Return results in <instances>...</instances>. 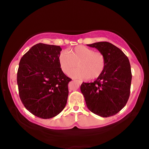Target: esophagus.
Masks as SVG:
<instances>
[{
	"label": "esophagus",
	"mask_w": 149,
	"mask_h": 149,
	"mask_svg": "<svg viewBox=\"0 0 149 149\" xmlns=\"http://www.w3.org/2000/svg\"><path fill=\"white\" fill-rule=\"evenodd\" d=\"M75 81H76L77 83H78V84H82V81H78V80H75Z\"/></svg>",
	"instance_id": "34e87169"
}]
</instances>
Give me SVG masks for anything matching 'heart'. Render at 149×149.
Returning a JSON list of instances; mask_svg holds the SVG:
<instances>
[{
	"label": "heart",
	"instance_id": "heart-1",
	"mask_svg": "<svg viewBox=\"0 0 149 149\" xmlns=\"http://www.w3.org/2000/svg\"><path fill=\"white\" fill-rule=\"evenodd\" d=\"M58 63L62 71L68 74L77 63L78 69L70 73L76 79H96L104 72L106 66L104 55L101 52L85 46H77L68 52H61L58 56Z\"/></svg>",
	"mask_w": 149,
	"mask_h": 149
}]
</instances>
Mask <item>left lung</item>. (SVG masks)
I'll return each instance as SVG.
<instances>
[{"instance_id":"1","label":"left lung","mask_w":149,"mask_h":149,"mask_svg":"<svg viewBox=\"0 0 149 149\" xmlns=\"http://www.w3.org/2000/svg\"><path fill=\"white\" fill-rule=\"evenodd\" d=\"M104 55V72L92 83H83L81 91L87 107L94 114L107 118L125 107L130 95L132 70L128 58L119 48L108 42L87 45Z\"/></svg>"}]
</instances>
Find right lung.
I'll return each mask as SVG.
<instances>
[{
	"label": "right lung",
	"mask_w": 149,
	"mask_h": 149,
	"mask_svg": "<svg viewBox=\"0 0 149 149\" xmlns=\"http://www.w3.org/2000/svg\"><path fill=\"white\" fill-rule=\"evenodd\" d=\"M60 46L39 43L20 60L17 83L22 102L35 116L49 119L62 112L67 103L69 82L62 71Z\"/></svg>",
	"instance_id": "1"
}]
</instances>
